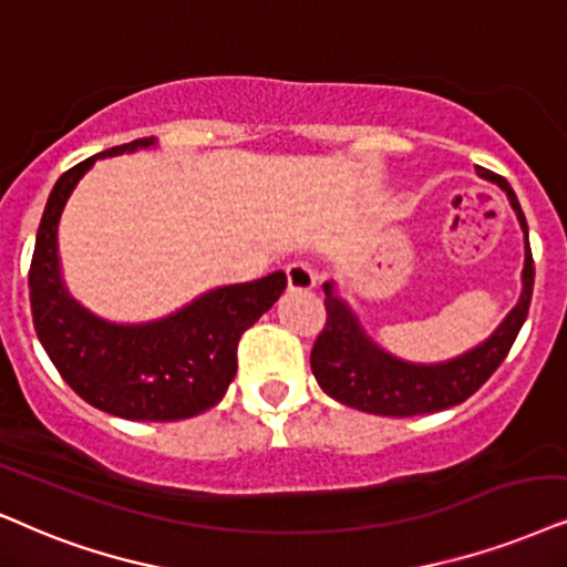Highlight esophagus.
I'll return each instance as SVG.
<instances>
[{
	"instance_id": "esophagus-1",
	"label": "esophagus",
	"mask_w": 567,
	"mask_h": 567,
	"mask_svg": "<svg viewBox=\"0 0 567 567\" xmlns=\"http://www.w3.org/2000/svg\"><path fill=\"white\" fill-rule=\"evenodd\" d=\"M285 275H288V288L290 290H313V288H317V271H313L303 261L288 264Z\"/></svg>"
}]
</instances>
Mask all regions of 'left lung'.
<instances>
[{"mask_svg":"<svg viewBox=\"0 0 567 567\" xmlns=\"http://www.w3.org/2000/svg\"><path fill=\"white\" fill-rule=\"evenodd\" d=\"M476 175L505 190L515 217L523 230V271H520V298L513 311L499 321V327L478 342L476 348L440 363H413L405 358L386 353L382 346L371 340L361 319L350 308L346 298L337 296V285L324 282L327 324L321 329L311 350V371L321 390L337 403L358 408L374 415H421L444 411L474 392L497 371L505 355L511 353L515 337L528 317L534 292V259L528 246V225L523 217L518 196L505 177L476 167Z\"/></svg>","mask_w":567,"mask_h":567,"instance_id":"left-lung-1","label":"left lung"}]
</instances>
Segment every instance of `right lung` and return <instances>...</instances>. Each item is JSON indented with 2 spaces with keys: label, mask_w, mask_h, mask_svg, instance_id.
<instances>
[{
  "label": "right lung",
  "mask_w": 567,
  "mask_h": 567,
  "mask_svg": "<svg viewBox=\"0 0 567 567\" xmlns=\"http://www.w3.org/2000/svg\"><path fill=\"white\" fill-rule=\"evenodd\" d=\"M156 148L138 138L68 169L49 193L28 275L33 327L64 382L85 403L127 421H181L225 398L238 371L240 334L288 288L285 271L200 292L169 317L120 324L70 296L60 264V217L81 177L104 156Z\"/></svg>",
  "instance_id": "right-lung-1"
}]
</instances>
